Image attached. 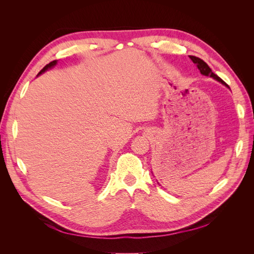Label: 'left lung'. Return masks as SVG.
Returning a JSON list of instances; mask_svg holds the SVG:
<instances>
[{"mask_svg": "<svg viewBox=\"0 0 254 254\" xmlns=\"http://www.w3.org/2000/svg\"><path fill=\"white\" fill-rule=\"evenodd\" d=\"M190 58L191 61H193V63L197 65V67L199 68V71H200V73H201L202 75H204V76H210V77H212V78H214V79H216L217 81H219L220 83L224 84V86H226V87L229 88V86H228V84H227L224 80H222L220 77H218V76H217L216 74H214V73L212 72L210 66L207 65L202 59L198 58V57H195V56H190Z\"/></svg>", "mask_w": 254, "mask_h": 254, "instance_id": "1", "label": "left lung"}]
</instances>
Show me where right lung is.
<instances>
[{"label": "right lung", "mask_w": 254, "mask_h": 254, "mask_svg": "<svg viewBox=\"0 0 254 254\" xmlns=\"http://www.w3.org/2000/svg\"><path fill=\"white\" fill-rule=\"evenodd\" d=\"M57 64V60H54V61H52V63H50L49 64H47V65H45L43 68H42V70L39 72V73H38V75H41L42 73H44L45 71H48V70H50V68H52V67H54V66H55ZM37 75V76H38Z\"/></svg>", "instance_id": "add662e5"}]
</instances>
